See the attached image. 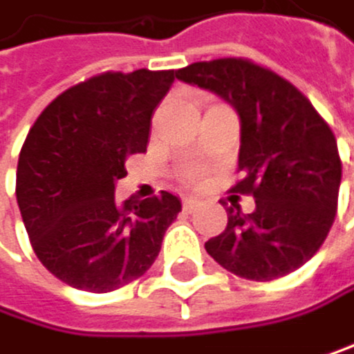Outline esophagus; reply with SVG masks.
Listing matches in <instances>:
<instances>
[{
    "instance_id": "esophagus-1",
    "label": "esophagus",
    "mask_w": 354,
    "mask_h": 354,
    "mask_svg": "<svg viewBox=\"0 0 354 354\" xmlns=\"http://www.w3.org/2000/svg\"><path fill=\"white\" fill-rule=\"evenodd\" d=\"M200 200L198 198H185V202H183V208L187 210V212H193V210H198L200 208Z\"/></svg>"
}]
</instances>
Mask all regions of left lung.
<instances>
[{"label": "left lung", "mask_w": 354, "mask_h": 354, "mask_svg": "<svg viewBox=\"0 0 354 354\" xmlns=\"http://www.w3.org/2000/svg\"><path fill=\"white\" fill-rule=\"evenodd\" d=\"M176 77L217 94L239 113L245 178L234 189L256 200L249 215L234 202L223 204L227 225L206 241L208 256L254 281L297 271L335 219L342 163L333 131L292 83L251 62H198Z\"/></svg>", "instance_id": "8db88e82"}]
</instances>
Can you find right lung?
I'll return each instance as SVG.
<instances>
[{
	"instance_id": "1",
	"label": "right lung",
	"mask_w": 354,
	"mask_h": 354,
	"mask_svg": "<svg viewBox=\"0 0 354 354\" xmlns=\"http://www.w3.org/2000/svg\"><path fill=\"white\" fill-rule=\"evenodd\" d=\"M174 71L105 73L59 94L19 154L17 202L38 260L59 281L111 292L142 277L183 210L169 191L115 202L129 154L146 152Z\"/></svg>"
}]
</instances>
